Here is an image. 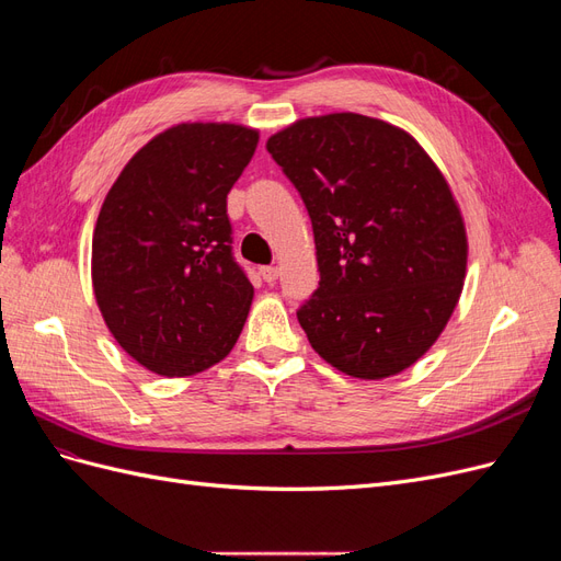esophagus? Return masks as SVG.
Masks as SVG:
<instances>
[{
	"label": "esophagus",
	"instance_id": "esophagus-1",
	"mask_svg": "<svg viewBox=\"0 0 561 561\" xmlns=\"http://www.w3.org/2000/svg\"><path fill=\"white\" fill-rule=\"evenodd\" d=\"M260 276H262L266 283H274V280L280 276V268H278V266H262V268H260Z\"/></svg>",
	"mask_w": 561,
	"mask_h": 561
}]
</instances>
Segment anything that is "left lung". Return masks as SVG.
<instances>
[{"mask_svg":"<svg viewBox=\"0 0 561 561\" xmlns=\"http://www.w3.org/2000/svg\"><path fill=\"white\" fill-rule=\"evenodd\" d=\"M309 210L320 283L297 311L322 360L355 379L412 367L463 290L468 236L443 171L410 133L353 112L266 140Z\"/></svg>","mask_w":561,"mask_h":561,"instance_id":"left-lung-1","label":"left lung"}]
</instances>
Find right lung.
I'll return each instance as SVG.
<instances>
[{"mask_svg":"<svg viewBox=\"0 0 561 561\" xmlns=\"http://www.w3.org/2000/svg\"><path fill=\"white\" fill-rule=\"evenodd\" d=\"M260 142L241 124L154 135L100 208L91 278L116 344L161 377H192L239 342L252 283L231 257L227 194Z\"/></svg>","mask_w":561,"mask_h":561,"instance_id":"obj_1","label":"right lung"}]
</instances>
